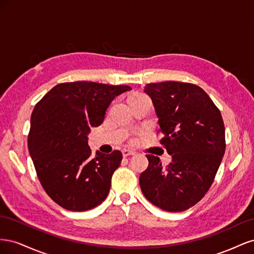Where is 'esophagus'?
<instances>
[{
    "mask_svg": "<svg viewBox=\"0 0 254 254\" xmlns=\"http://www.w3.org/2000/svg\"><path fill=\"white\" fill-rule=\"evenodd\" d=\"M122 153H123V157H128V156H132V155H134V152L133 151H131V150H128V149H124L122 151Z\"/></svg>",
    "mask_w": 254,
    "mask_h": 254,
    "instance_id": "obj_1",
    "label": "esophagus"
}]
</instances>
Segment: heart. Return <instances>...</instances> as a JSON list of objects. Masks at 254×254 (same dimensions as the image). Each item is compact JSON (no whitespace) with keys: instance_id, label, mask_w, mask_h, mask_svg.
I'll list each match as a JSON object with an SVG mask.
<instances>
[{"instance_id":"b5f03b06","label":"heart","mask_w":254,"mask_h":254,"mask_svg":"<svg viewBox=\"0 0 254 254\" xmlns=\"http://www.w3.org/2000/svg\"><path fill=\"white\" fill-rule=\"evenodd\" d=\"M143 97H146V96L143 95V94H139V93H137V94H133L131 97H130L129 101L131 102V101H134V99H139V98H143Z\"/></svg>"}]
</instances>
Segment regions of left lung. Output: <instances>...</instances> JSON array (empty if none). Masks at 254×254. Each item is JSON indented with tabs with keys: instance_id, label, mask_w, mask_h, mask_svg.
Listing matches in <instances>:
<instances>
[{
	"instance_id": "8db88e82",
	"label": "left lung",
	"mask_w": 254,
	"mask_h": 254,
	"mask_svg": "<svg viewBox=\"0 0 254 254\" xmlns=\"http://www.w3.org/2000/svg\"><path fill=\"white\" fill-rule=\"evenodd\" d=\"M145 93L159 118L160 143L173 161L163 167L158 157L146 155L148 167L139 179L142 193L164 211H186L204 197L225 155L221 113L194 83H148Z\"/></svg>"
}]
</instances>
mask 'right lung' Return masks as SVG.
I'll return each mask as SVG.
<instances>
[{
    "mask_svg": "<svg viewBox=\"0 0 254 254\" xmlns=\"http://www.w3.org/2000/svg\"><path fill=\"white\" fill-rule=\"evenodd\" d=\"M129 90L92 81L63 82L36 104L28 150L42 188L64 209L91 210L108 196L123 155L96 151L92 157L88 133L102 124L113 99Z\"/></svg>",
    "mask_w": 254,
    "mask_h": 254,
    "instance_id": "add662e5",
    "label": "right lung"
}]
</instances>
